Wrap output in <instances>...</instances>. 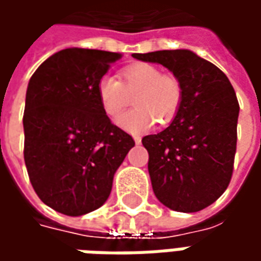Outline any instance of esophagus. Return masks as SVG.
<instances>
[{
  "label": "esophagus",
  "mask_w": 261,
  "mask_h": 261,
  "mask_svg": "<svg viewBox=\"0 0 261 261\" xmlns=\"http://www.w3.org/2000/svg\"><path fill=\"white\" fill-rule=\"evenodd\" d=\"M134 141H136V144H141V137L134 136Z\"/></svg>",
  "instance_id": "1"
}]
</instances>
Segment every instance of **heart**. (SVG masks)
I'll use <instances>...</instances> for the list:
<instances>
[{"label": "heart", "instance_id": "obj_1", "mask_svg": "<svg viewBox=\"0 0 261 261\" xmlns=\"http://www.w3.org/2000/svg\"><path fill=\"white\" fill-rule=\"evenodd\" d=\"M121 81L105 75L97 82V99L108 117L114 119L136 96L137 109L120 116L116 123L131 134L151 130L156 121L169 123L183 99L180 81L172 74H162L158 67L136 63L121 69Z\"/></svg>", "mask_w": 261, "mask_h": 261}]
</instances>
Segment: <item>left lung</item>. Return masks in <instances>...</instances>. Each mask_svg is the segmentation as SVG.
Wrapping results in <instances>:
<instances>
[{"instance_id":"obj_1","label":"left lung","mask_w":261,"mask_h":261,"mask_svg":"<svg viewBox=\"0 0 261 261\" xmlns=\"http://www.w3.org/2000/svg\"><path fill=\"white\" fill-rule=\"evenodd\" d=\"M158 63L180 81L183 99L164 131L142 138L155 196L179 213L217 201L229 185L238 140L239 103L221 69L190 50L133 54Z\"/></svg>"}]
</instances>
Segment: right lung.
<instances>
[{
    "instance_id": "obj_1",
    "label": "right lung",
    "mask_w": 261,
    "mask_h": 261,
    "mask_svg": "<svg viewBox=\"0 0 261 261\" xmlns=\"http://www.w3.org/2000/svg\"><path fill=\"white\" fill-rule=\"evenodd\" d=\"M120 53L65 48L32 75L26 91L23 156L35 192L46 205L78 217L97 210L113 176L136 145L100 108L97 82Z\"/></svg>"
}]
</instances>
